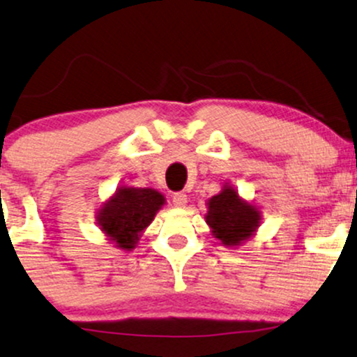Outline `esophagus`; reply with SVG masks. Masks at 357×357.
<instances>
[{
  "label": "esophagus",
  "instance_id": "obj_1",
  "mask_svg": "<svg viewBox=\"0 0 357 357\" xmlns=\"http://www.w3.org/2000/svg\"><path fill=\"white\" fill-rule=\"evenodd\" d=\"M172 204L178 208H185L186 204H188V197H186L185 193H176L174 197H172Z\"/></svg>",
  "mask_w": 357,
  "mask_h": 357
}]
</instances>
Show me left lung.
Listing matches in <instances>:
<instances>
[{"instance_id":"8db88e82","label":"left lung","mask_w":357,"mask_h":357,"mask_svg":"<svg viewBox=\"0 0 357 357\" xmlns=\"http://www.w3.org/2000/svg\"><path fill=\"white\" fill-rule=\"evenodd\" d=\"M205 222L220 245L238 248L257 234L261 224V210L253 202L245 200L234 186L224 183L222 190L207 200Z\"/></svg>"}]
</instances>
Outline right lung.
<instances>
[{
    "instance_id": "add662e5",
    "label": "right lung",
    "mask_w": 357,
    "mask_h": 357,
    "mask_svg": "<svg viewBox=\"0 0 357 357\" xmlns=\"http://www.w3.org/2000/svg\"><path fill=\"white\" fill-rule=\"evenodd\" d=\"M164 205L160 191L123 185L97 208V226L116 248L131 251Z\"/></svg>"
}]
</instances>
